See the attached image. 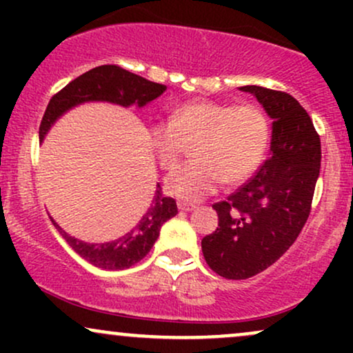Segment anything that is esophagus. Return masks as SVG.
<instances>
[{"mask_svg": "<svg viewBox=\"0 0 353 353\" xmlns=\"http://www.w3.org/2000/svg\"><path fill=\"white\" fill-rule=\"evenodd\" d=\"M177 208H179V210H182V212H189V210L196 209V205L188 204V202H179V204H177Z\"/></svg>", "mask_w": 353, "mask_h": 353, "instance_id": "esophagus-1", "label": "esophagus"}]
</instances>
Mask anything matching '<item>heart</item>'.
<instances>
[{
	"mask_svg": "<svg viewBox=\"0 0 353 353\" xmlns=\"http://www.w3.org/2000/svg\"><path fill=\"white\" fill-rule=\"evenodd\" d=\"M269 121L255 104L188 101L169 112L165 123L149 132L159 164L172 169L185 145L192 144L189 164L165 177V189L182 201L210 196L222 182L236 185L249 179L264 161L269 148Z\"/></svg>",
	"mask_w": 353,
	"mask_h": 353,
	"instance_id": "b5f03b06",
	"label": "heart"
}]
</instances>
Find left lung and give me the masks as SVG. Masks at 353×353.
Segmentation results:
<instances>
[{
	"label": "left lung",
	"instance_id": "left-lung-1",
	"mask_svg": "<svg viewBox=\"0 0 353 353\" xmlns=\"http://www.w3.org/2000/svg\"><path fill=\"white\" fill-rule=\"evenodd\" d=\"M274 119L270 156L254 177L212 205L219 225L202 239L205 262L221 277L261 274L299 237L320 172V136L309 112L283 91L244 86Z\"/></svg>",
	"mask_w": 353,
	"mask_h": 353
}]
</instances>
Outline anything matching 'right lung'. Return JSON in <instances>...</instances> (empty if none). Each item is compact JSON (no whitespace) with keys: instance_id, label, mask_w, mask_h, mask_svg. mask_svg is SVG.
<instances>
[{"instance_id":"obj_1","label":"right lung","mask_w":353,"mask_h":353,"mask_svg":"<svg viewBox=\"0 0 353 353\" xmlns=\"http://www.w3.org/2000/svg\"><path fill=\"white\" fill-rule=\"evenodd\" d=\"M165 89L168 86L164 84L141 78L117 64H103V66L92 68L72 79L50 99L41 124H39V139H43L51 124L64 111L84 101H108V103H116L121 106H131V104L144 106L149 101L159 98ZM176 214V201L164 196L163 188L157 184L151 208L132 230H129L117 241L106 242V244H88V242L68 236L54 221L52 224L59 230L64 241L72 247V250L89 264L106 270H123L143 261L159 237L161 225Z\"/></svg>"}]
</instances>
